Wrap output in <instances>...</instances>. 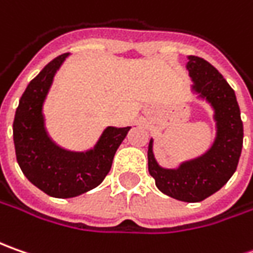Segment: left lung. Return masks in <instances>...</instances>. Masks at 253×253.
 <instances>
[{"label": "left lung", "mask_w": 253, "mask_h": 253, "mask_svg": "<svg viewBox=\"0 0 253 253\" xmlns=\"http://www.w3.org/2000/svg\"><path fill=\"white\" fill-rule=\"evenodd\" d=\"M193 88L211 102L215 111L217 138L201 158L180 165L179 169H162L155 161L152 143L148 151V168L156 187L180 201L197 203L218 191L238 166L244 141V126L235 92L225 79L207 60L189 56L187 63Z\"/></svg>", "instance_id": "1"}]
</instances>
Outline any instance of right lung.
Returning <instances> with one entry per match:
<instances>
[{"label":"right lung","instance_id":"add662e5","mask_svg":"<svg viewBox=\"0 0 253 253\" xmlns=\"http://www.w3.org/2000/svg\"><path fill=\"white\" fill-rule=\"evenodd\" d=\"M67 56H57L28 84L14 120L15 153L22 173L38 189L57 199L76 197L97 187L108 174L115 152L131 129L108 126L94 149L85 153L64 151L50 141L42 107L54 73Z\"/></svg>","mask_w":253,"mask_h":253}]
</instances>
